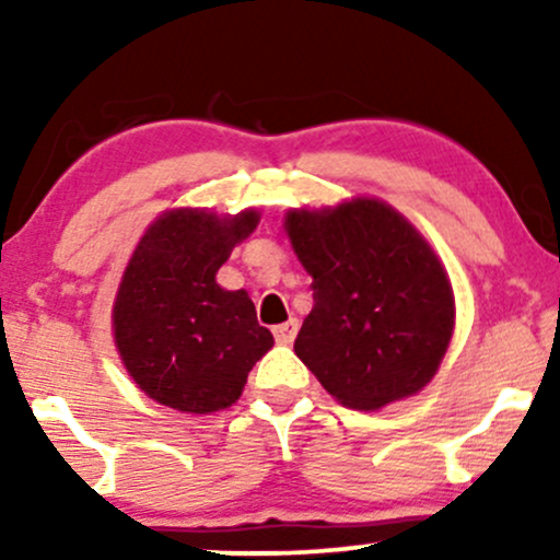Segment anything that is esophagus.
<instances>
[{
	"instance_id": "esophagus-1",
	"label": "esophagus",
	"mask_w": 560,
	"mask_h": 560,
	"mask_svg": "<svg viewBox=\"0 0 560 560\" xmlns=\"http://www.w3.org/2000/svg\"><path fill=\"white\" fill-rule=\"evenodd\" d=\"M298 329H300L298 318H289V320H284V324H279V326H276V329H273L276 342H279V345H289V342H294V337H298Z\"/></svg>"
}]
</instances>
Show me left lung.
<instances>
[{
	"instance_id": "obj_1",
	"label": "left lung",
	"mask_w": 560,
	"mask_h": 560,
	"mask_svg": "<svg viewBox=\"0 0 560 560\" xmlns=\"http://www.w3.org/2000/svg\"><path fill=\"white\" fill-rule=\"evenodd\" d=\"M313 276L294 352L347 408L376 410L427 387L453 337L455 300L429 242L382 199L289 210Z\"/></svg>"
}]
</instances>
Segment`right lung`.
I'll use <instances>...</instances> for the list:
<instances>
[{"label":"right lung","instance_id":"1","mask_svg":"<svg viewBox=\"0 0 560 560\" xmlns=\"http://www.w3.org/2000/svg\"><path fill=\"white\" fill-rule=\"evenodd\" d=\"M258 221V210L223 218L168 210L133 249L113 305L115 347L139 389L160 405L182 413L229 408L273 347L247 292L215 281Z\"/></svg>","mask_w":560,"mask_h":560}]
</instances>
